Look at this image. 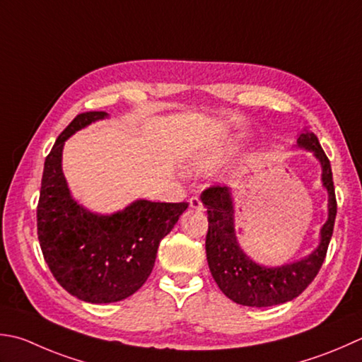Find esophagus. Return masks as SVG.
Here are the masks:
<instances>
[{"instance_id": "obj_1", "label": "esophagus", "mask_w": 362, "mask_h": 362, "mask_svg": "<svg viewBox=\"0 0 362 362\" xmlns=\"http://www.w3.org/2000/svg\"><path fill=\"white\" fill-rule=\"evenodd\" d=\"M189 207L193 209V210H196V211H202L204 210V204L201 202V199L199 197H191L189 199Z\"/></svg>"}]
</instances>
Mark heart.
I'll list each match as a JSON object with an SVG mask.
<instances>
[{"label": "heart", "mask_w": 362, "mask_h": 362, "mask_svg": "<svg viewBox=\"0 0 362 362\" xmlns=\"http://www.w3.org/2000/svg\"><path fill=\"white\" fill-rule=\"evenodd\" d=\"M235 151V144L233 143H219L211 144L197 151L193 157L188 160L187 168L191 173H210L216 169L219 165L228 160Z\"/></svg>", "instance_id": "b5f03b06"}]
</instances>
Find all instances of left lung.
Returning <instances> with one entry per match:
<instances>
[{
	"mask_svg": "<svg viewBox=\"0 0 362 362\" xmlns=\"http://www.w3.org/2000/svg\"><path fill=\"white\" fill-rule=\"evenodd\" d=\"M295 146L310 152L320 163L322 185L328 193V219L320 229V240L315 250L303 259L278 267L262 265L252 260L237 240L232 189L214 187L205 189L201 196L209 215L205 252L210 273L221 292L237 304L268 308L292 301L314 281L327 257L337 214L331 165L318 138L309 129L298 134Z\"/></svg>",
	"mask_w": 362,
	"mask_h": 362,
	"instance_id": "1",
	"label": "left lung"
}]
</instances>
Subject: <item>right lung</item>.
<instances>
[{"label": "right lung", "instance_id": "add662e5", "mask_svg": "<svg viewBox=\"0 0 362 362\" xmlns=\"http://www.w3.org/2000/svg\"><path fill=\"white\" fill-rule=\"evenodd\" d=\"M105 111L78 115L48 153L37 205V235L54 279L78 300L105 304L129 298L143 287L158 245L173 230L187 202L136 199L115 214H95L70 193L62 173L66 141Z\"/></svg>", "mask_w": 362, "mask_h": 362}]
</instances>
